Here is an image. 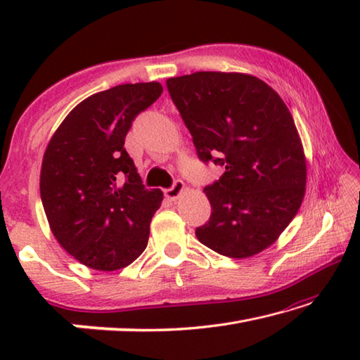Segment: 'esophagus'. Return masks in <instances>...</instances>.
Returning <instances> with one entry per match:
<instances>
[{
  "instance_id": "esophagus-1",
  "label": "esophagus",
  "mask_w": 360,
  "mask_h": 360,
  "mask_svg": "<svg viewBox=\"0 0 360 360\" xmlns=\"http://www.w3.org/2000/svg\"><path fill=\"white\" fill-rule=\"evenodd\" d=\"M182 191H184V182H182L181 179H174L173 186L168 187L165 191V195H167V198H169V200H176L179 197Z\"/></svg>"
}]
</instances>
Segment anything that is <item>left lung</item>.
<instances>
[{
  "label": "left lung",
  "instance_id": "1",
  "mask_svg": "<svg viewBox=\"0 0 360 360\" xmlns=\"http://www.w3.org/2000/svg\"><path fill=\"white\" fill-rule=\"evenodd\" d=\"M203 163L225 168L205 187L200 243L245 259L275 243L300 208L307 163L294 119L275 90L240 72L198 71L167 81Z\"/></svg>",
  "mask_w": 360,
  "mask_h": 360
}]
</instances>
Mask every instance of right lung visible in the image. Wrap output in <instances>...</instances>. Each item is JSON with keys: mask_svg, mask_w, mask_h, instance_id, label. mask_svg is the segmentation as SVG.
Here are the masks:
<instances>
[{"mask_svg": "<svg viewBox=\"0 0 360 360\" xmlns=\"http://www.w3.org/2000/svg\"><path fill=\"white\" fill-rule=\"evenodd\" d=\"M158 82L122 84L95 94L66 115L41 168V200L66 252L94 270L130 265L148 246L160 188H146L125 136L138 114L162 95Z\"/></svg>", "mask_w": 360, "mask_h": 360, "instance_id": "right-lung-1", "label": "right lung"}]
</instances>
